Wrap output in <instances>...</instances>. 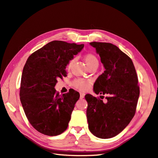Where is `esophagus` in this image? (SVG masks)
<instances>
[{
  "label": "esophagus",
  "mask_w": 158,
  "mask_h": 158,
  "mask_svg": "<svg viewBox=\"0 0 158 158\" xmlns=\"http://www.w3.org/2000/svg\"><path fill=\"white\" fill-rule=\"evenodd\" d=\"M84 96H85V94H84L83 93L80 94V99H83L84 98Z\"/></svg>",
  "instance_id": "34e87169"
}]
</instances>
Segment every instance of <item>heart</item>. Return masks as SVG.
<instances>
[{"label": "heart", "mask_w": 158, "mask_h": 158, "mask_svg": "<svg viewBox=\"0 0 158 158\" xmlns=\"http://www.w3.org/2000/svg\"><path fill=\"white\" fill-rule=\"evenodd\" d=\"M85 62L87 66V67L90 69L91 67H95V66H98L99 61L96 56H94L92 54H87L85 56ZM75 61V58H72L69 62L68 67L69 68ZM89 81L87 80L84 79H76L73 82V85L77 89L81 91H85L88 89L89 87Z\"/></svg>", "instance_id": "obj_1"}]
</instances>
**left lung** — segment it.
Instances as JSON below:
<instances>
[{
	"mask_svg": "<svg viewBox=\"0 0 158 158\" xmlns=\"http://www.w3.org/2000/svg\"><path fill=\"white\" fill-rule=\"evenodd\" d=\"M100 55L104 72L94 85L96 94L108 95L107 102L87 94L89 129L100 139L115 137L133 119L139 97L138 77L133 62L110 43L90 42Z\"/></svg>",
	"mask_w": 158,
	"mask_h": 158,
	"instance_id": "obj_1",
	"label": "left lung"
}]
</instances>
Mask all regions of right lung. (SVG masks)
I'll list each match as a JSON object with an SVG mask.
<instances>
[{"label": "right lung", "mask_w": 158, "mask_h": 158, "mask_svg": "<svg viewBox=\"0 0 158 158\" xmlns=\"http://www.w3.org/2000/svg\"><path fill=\"white\" fill-rule=\"evenodd\" d=\"M84 44L50 42L27 58L21 76L20 100L29 122L40 133L56 136L67 129L79 93L71 89L59 95L58 78L67 77L69 62Z\"/></svg>", "instance_id": "obj_1"}]
</instances>
